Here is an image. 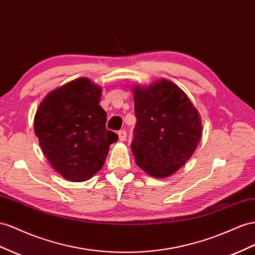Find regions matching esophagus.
Masks as SVG:
<instances>
[{
	"label": "esophagus",
	"mask_w": 255,
	"mask_h": 255,
	"mask_svg": "<svg viewBox=\"0 0 255 255\" xmlns=\"http://www.w3.org/2000/svg\"><path fill=\"white\" fill-rule=\"evenodd\" d=\"M118 138L120 141L126 140L127 138V130L126 129H120L118 132Z\"/></svg>",
	"instance_id": "1"
}]
</instances>
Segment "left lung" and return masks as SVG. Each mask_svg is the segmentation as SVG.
Here are the masks:
<instances>
[{
	"label": "left lung",
	"instance_id": "1",
	"mask_svg": "<svg viewBox=\"0 0 255 255\" xmlns=\"http://www.w3.org/2000/svg\"><path fill=\"white\" fill-rule=\"evenodd\" d=\"M135 162L150 176L165 178L185 164L202 137V120L180 88L162 79L134 86Z\"/></svg>",
	"mask_w": 255,
	"mask_h": 255
}]
</instances>
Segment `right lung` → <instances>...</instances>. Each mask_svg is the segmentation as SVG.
<instances>
[{"label":"right lung","instance_id":"1","mask_svg":"<svg viewBox=\"0 0 255 255\" xmlns=\"http://www.w3.org/2000/svg\"><path fill=\"white\" fill-rule=\"evenodd\" d=\"M102 88L86 77L48 93L34 118V132L51 167L73 182L91 179L103 167L118 135L106 128Z\"/></svg>","mask_w":255,"mask_h":255}]
</instances>
